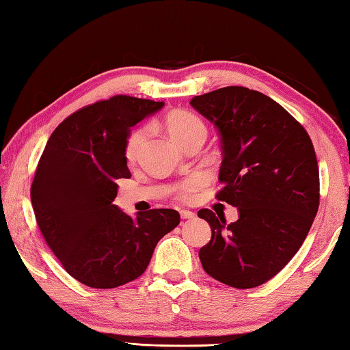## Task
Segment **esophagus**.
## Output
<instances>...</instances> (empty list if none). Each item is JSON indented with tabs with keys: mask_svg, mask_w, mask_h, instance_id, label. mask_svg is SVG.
<instances>
[{
	"mask_svg": "<svg viewBox=\"0 0 350 350\" xmlns=\"http://www.w3.org/2000/svg\"><path fill=\"white\" fill-rule=\"evenodd\" d=\"M180 215L183 219H192V217H195V213L190 212V210H181Z\"/></svg>",
	"mask_w": 350,
	"mask_h": 350,
	"instance_id": "34e87169",
	"label": "esophagus"
}]
</instances>
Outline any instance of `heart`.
<instances>
[{
    "label": "heart",
    "mask_w": 350,
    "mask_h": 350,
    "mask_svg": "<svg viewBox=\"0 0 350 350\" xmlns=\"http://www.w3.org/2000/svg\"><path fill=\"white\" fill-rule=\"evenodd\" d=\"M164 124H166L169 134L172 135L178 143L183 144V146H186L190 140H193L198 135H206V124H204V122L196 114L186 109L172 111V113L167 114ZM144 138H146V128L144 126L134 129L126 138V144H124V158H126L129 163L135 161ZM201 186V176L187 178L186 181H183L180 186H178V196L183 198V200H190Z\"/></svg>",
    "instance_id": "obj_1"
}]
</instances>
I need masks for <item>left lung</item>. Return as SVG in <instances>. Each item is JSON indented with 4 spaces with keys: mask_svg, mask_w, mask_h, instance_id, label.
<instances>
[{
    "mask_svg": "<svg viewBox=\"0 0 350 350\" xmlns=\"http://www.w3.org/2000/svg\"><path fill=\"white\" fill-rule=\"evenodd\" d=\"M190 105L221 137L216 198L239 210L232 224L208 208L198 212L212 227V239L200 250L202 268L228 286H259L299 252L317 215L312 142L285 108L259 91L226 87L195 96Z\"/></svg>",
    "mask_w": 350,
    "mask_h": 350,
    "instance_id": "left-lung-1",
    "label": "left lung"
}]
</instances>
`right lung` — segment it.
<instances>
[{
	"label": "right lung",
	"mask_w": 350,
	"mask_h": 350,
	"mask_svg": "<svg viewBox=\"0 0 350 350\" xmlns=\"http://www.w3.org/2000/svg\"><path fill=\"white\" fill-rule=\"evenodd\" d=\"M163 102L114 96L68 116L39 158L30 196L38 227L71 278L98 289L122 286L146 271L158 241L180 224L172 208L131 217L113 201L129 178V129Z\"/></svg>",
	"instance_id": "1"
}]
</instances>
